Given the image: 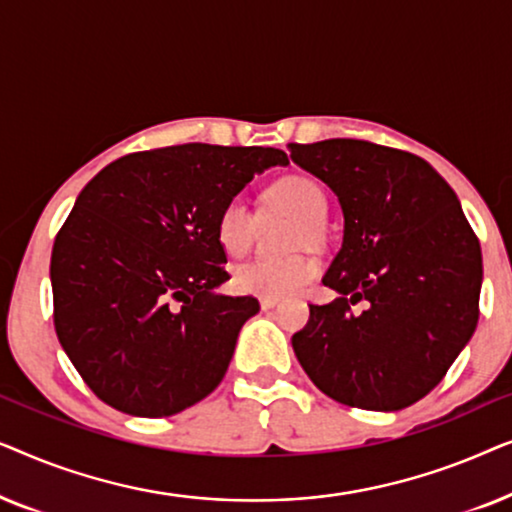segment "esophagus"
<instances>
[{
    "label": "esophagus",
    "mask_w": 512,
    "mask_h": 512,
    "mask_svg": "<svg viewBox=\"0 0 512 512\" xmlns=\"http://www.w3.org/2000/svg\"><path fill=\"white\" fill-rule=\"evenodd\" d=\"M279 305V298H270V296H263L261 298V307L263 310H272V307Z\"/></svg>",
    "instance_id": "34e87169"
}]
</instances>
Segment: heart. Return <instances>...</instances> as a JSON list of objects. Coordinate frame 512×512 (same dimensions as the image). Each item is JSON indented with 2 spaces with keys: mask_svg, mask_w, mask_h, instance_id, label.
Returning a JSON list of instances; mask_svg holds the SVG:
<instances>
[{
  "mask_svg": "<svg viewBox=\"0 0 512 512\" xmlns=\"http://www.w3.org/2000/svg\"><path fill=\"white\" fill-rule=\"evenodd\" d=\"M268 202L275 209L289 212L305 223L300 226L298 237L305 240L307 235H317L319 226L326 219V195L317 181L305 174H289L275 181L268 188ZM256 237V216L242 200H228L216 216V240L228 256L240 258L247 254ZM319 263L312 256H291V258H268L258 256L251 261L237 265L233 284L242 293L254 296L282 298L291 296L319 277Z\"/></svg>",
  "mask_w": 512,
  "mask_h": 512,
  "instance_id": "heart-1",
  "label": "heart"
}]
</instances>
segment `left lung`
I'll list each match as a JSON object with an SVG mask.
<instances>
[{
	"mask_svg": "<svg viewBox=\"0 0 512 512\" xmlns=\"http://www.w3.org/2000/svg\"><path fill=\"white\" fill-rule=\"evenodd\" d=\"M289 151L333 188L345 214V240L324 277L340 296L310 305L293 352L333 401L408 408L438 387L478 326V235L450 184L415 153L366 139Z\"/></svg>",
	"mask_w": 512,
	"mask_h": 512,
	"instance_id": "obj_1",
	"label": "left lung"
}]
</instances>
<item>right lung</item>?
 <instances>
[{"mask_svg": "<svg viewBox=\"0 0 512 512\" xmlns=\"http://www.w3.org/2000/svg\"><path fill=\"white\" fill-rule=\"evenodd\" d=\"M284 151L181 144L128 153L88 181L53 242V324L90 391L135 417H170L212 394L254 296L216 240L228 200Z\"/></svg>", "mask_w": 512, "mask_h": 512, "instance_id": "right-lung-1", "label": "right lung"}]
</instances>
